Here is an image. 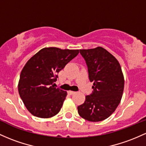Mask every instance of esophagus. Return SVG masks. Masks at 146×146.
<instances>
[{
  "instance_id": "1",
  "label": "esophagus",
  "mask_w": 146,
  "mask_h": 146,
  "mask_svg": "<svg viewBox=\"0 0 146 146\" xmlns=\"http://www.w3.org/2000/svg\"><path fill=\"white\" fill-rule=\"evenodd\" d=\"M76 92H75V91H68V94H70V95H73V94H75Z\"/></svg>"
}]
</instances>
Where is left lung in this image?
<instances>
[{"label": "left lung", "mask_w": 146, "mask_h": 146, "mask_svg": "<svg viewBox=\"0 0 146 146\" xmlns=\"http://www.w3.org/2000/svg\"><path fill=\"white\" fill-rule=\"evenodd\" d=\"M88 67L89 78L94 82L93 93L78 107L82 118L98 122L110 117L122 98L124 77L121 65L114 56L102 47L80 50Z\"/></svg>", "instance_id": "8db88e82"}]
</instances>
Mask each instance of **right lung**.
Wrapping results in <instances>:
<instances>
[{
	"label": "right lung",
	"mask_w": 146,
	"mask_h": 146,
	"mask_svg": "<svg viewBox=\"0 0 146 146\" xmlns=\"http://www.w3.org/2000/svg\"><path fill=\"white\" fill-rule=\"evenodd\" d=\"M78 53L79 50L44 48L27 62L18 89L25 107L33 116L48 118L59 113L67 92L55 87L57 73Z\"/></svg>",
	"instance_id": "add662e5"
}]
</instances>
